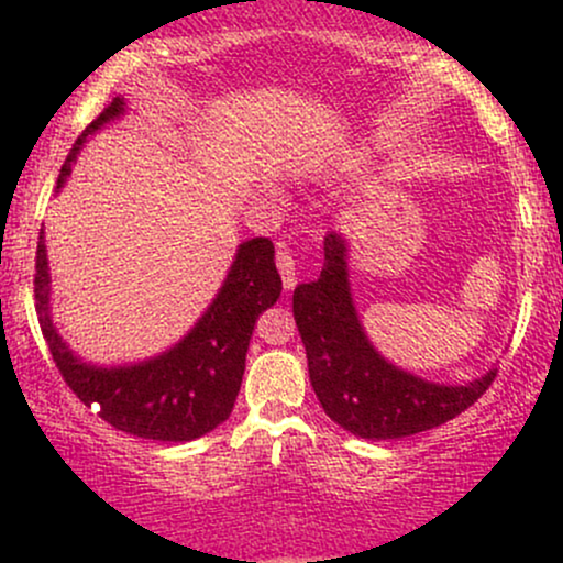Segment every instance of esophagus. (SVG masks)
I'll list each match as a JSON object with an SVG mask.
<instances>
[{"instance_id": "esophagus-1", "label": "esophagus", "mask_w": 563, "mask_h": 563, "mask_svg": "<svg viewBox=\"0 0 563 563\" xmlns=\"http://www.w3.org/2000/svg\"><path fill=\"white\" fill-rule=\"evenodd\" d=\"M275 262H277V269H280L283 286L290 290L296 286V260H294V254H290V251L286 249V243H277Z\"/></svg>"}]
</instances>
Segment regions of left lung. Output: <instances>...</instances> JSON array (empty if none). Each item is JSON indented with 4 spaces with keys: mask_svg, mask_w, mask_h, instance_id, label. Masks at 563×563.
<instances>
[{
    "mask_svg": "<svg viewBox=\"0 0 563 563\" xmlns=\"http://www.w3.org/2000/svg\"><path fill=\"white\" fill-rule=\"evenodd\" d=\"M322 249L318 280L294 290V318L309 380L333 423L363 439H402L452 421L489 389L497 367L452 386L412 376L378 354L352 299L346 241L331 232Z\"/></svg>",
    "mask_w": 563,
    "mask_h": 563,
    "instance_id": "8db88e82",
    "label": "left lung"
}]
</instances>
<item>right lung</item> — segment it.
Returning a JSON list of instances; mask_svg holds the SVG:
<instances>
[{"label":"right lung","mask_w":563,"mask_h":563,"mask_svg":"<svg viewBox=\"0 0 563 563\" xmlns=\"http://www.w3.org/2000/svg\"><path fill=\"white\" fill-rule=\"evenodd\" d=\"M126 113L124 97H113L111 106L81 132L63 164L57 187L68 183L70 166L89 134ZM283 290L275 267V245L269 238H251L238 245L235 260L222 288L185 339L166 352L134 365H92L74 354L57 333L49 314V267L44 230L36 245L34 296L36 314L47 339L57 371L70 391L84 405H97V416L126 434L156 439V442H190L219 423L228 421L245 371L251 333L256 318L273 307Z\"/></svg>","instance_id":"right-lung-1"}]
</instances>
